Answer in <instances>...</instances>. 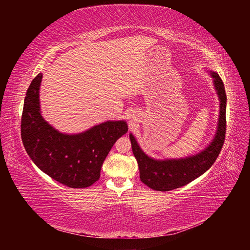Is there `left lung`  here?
<instances>
[{
    "instance_id": "left-lung-1",
    "label": "left lung",
    "mask_w": 250,
    "mask_h": 250,
    "mask_svg": "<svg viewBox=\"0 0 250 250\" xmlns=\"http://www.w3.org/2000/svg\"><path fill=\"white\" fill-rule=\"evenodd\" d=\"M214 85L220 99V115L215 138L208 147L200 153L179 160L157 161L143 152L137 140L130 133L131 148L140 169V178L147 187L155 191H171L184 187L208 171L216 162L225 140L226 131V94L223 81L215 72H210Z\"/></svg>"
}]
</instances>
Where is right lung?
<instances>
[{"instance_id":"obj_1","label":"right lung","mask_w":250,"mask_h":250,"mask_svg":"<svg viewBox=\"0 0 250 250\" xmlns=\"http://www.w3.org/2000/svg\"><path fill=\"white\" fill-rule=\"evenodd\" d=\"M40 73L30 84L22 108L21 135L33 163L51 178L83 188L100 178L103 162L113 144L128 131L124 121H107L78 134L56 130L41 115Z\"/></svg>"}]
</instances>
